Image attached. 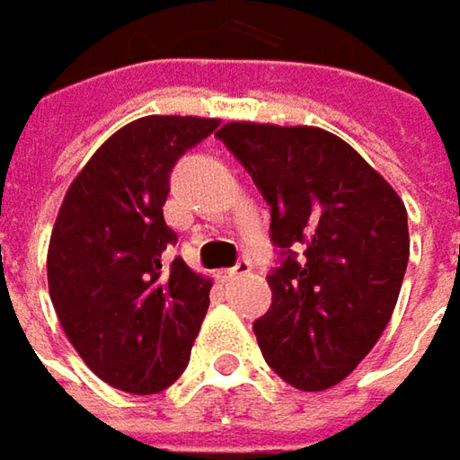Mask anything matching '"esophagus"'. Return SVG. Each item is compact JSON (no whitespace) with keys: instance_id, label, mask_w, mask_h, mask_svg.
I'll use <instances>...</instances> for the list:
<instances>
[{"instance_id":"34e87169","label":"esophagus","mask_w":460,"mask_h":460,"mask_svg":"<svg viewBox=\"0 0 460 460\" xmlns=\"http://www.w3.org/2000/svg\"><path fill=\"white\" fill-rule=\"evenodd\" d=\"M250 271V261H239L234 269H224V271L218 273V279L221 281H231V279H236V276H242V273Z\"/></svg>"}]
</instances>
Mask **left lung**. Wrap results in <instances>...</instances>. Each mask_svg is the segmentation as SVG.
I'll return each mask as SVG.
<instances>
[{
	"label": "left lung",
	"instance_id": "8db88e82",
	"mask_svg": "<svg viewBox=\"0 0 460 460\" xmlns=\"http://www.w3.org/2000/svg\"><path fill=\"white\" fill-rule=\"evenodd\" d=\"M271 205L279 266L252 329L297 390L340 385L371 353L408 266V213L348 142L314 126L234 120L216 134Z\"/></svg>",
	"mask_w": 460,
	"mask_h": 460
}]
</instances>
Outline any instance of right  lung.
I'll return each mask as SVG.
<instances>
[{
  "label": "right lung",
  "mask_w": 460,
  "mask_h": 460,
  "mask_svg": "<svg viewBox=\"0 0 460 460\" xmlns=\"http://www.w3.org/2000/svg\"><path fill=\"white\" fill-rule=\"evenodd\" d=\"M221 120L146 115L115 131L65 191L47 252L49 297L84 363L110 387L155 395L187 368L213 281L163 218L176 160Z\"/></svg>",
  "instance_id": "add662e5"
}]
</instances>
